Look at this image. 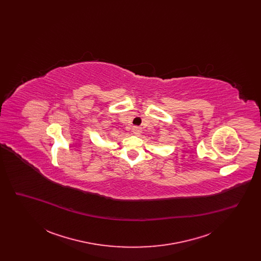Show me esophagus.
<instances>
[{"instance_id":"esophagus-1","label":"esophagus","mask_w":261,"mask_h":261,"mask_svg":"<svg viewBox=\"0 0 261 261\" xmlns=\"http://www.w3.org/2000/svg\"><path fill=\"white\" fill-rule=\"evenodd\" d=\"M132 132H133V134H135V135H140V134H141V132H142V130H141V128H140V127L135 126V127H133Z\"/></svg>"}]
</instances>
